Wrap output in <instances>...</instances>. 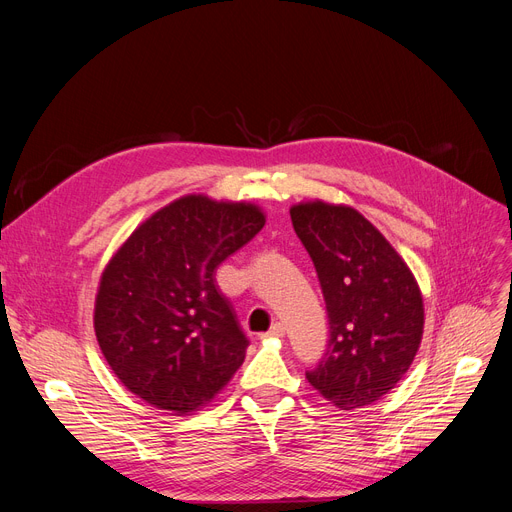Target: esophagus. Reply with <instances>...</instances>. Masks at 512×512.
Wrapping results in <instances>:
<instances>
[{"mask_svg":"<svg viewBox=\"0 0 512 512\" xmlns=\"http://www.w3.org/2000/svg\"><path fill=\"white\" fill-rule=\"evenodd\" d=\"M284 326L282 324H274L272 328H270V332H265L263 334V338H282L284 336Z\"/></svg>","mask_w":512,"mask_h":512,"instance_id":"1","label":"esophagus"}]
</instances>
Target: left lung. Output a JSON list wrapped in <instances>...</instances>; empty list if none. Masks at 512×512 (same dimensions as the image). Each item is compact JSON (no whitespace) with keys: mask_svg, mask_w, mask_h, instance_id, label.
I'll list each match as a JSON object with an SVG mask.
<instances>
[{"mask_svg":"<svg viewBox=\"0 0 512 512\" xmlns=\"http://www.w3.org/2000/svg\"><path fill=\"white\" fill-rule=\"evenodd\" d=\"M324 290L330 342L309 384L340 411L375 405L405 375L423 338V294L407 261L363 213L321 199L290 207Z\"/></svg>","mask_w":512,"mask_h":512,"instance_id":"obj_1","label":"left lung"}]
</instances>
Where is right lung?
I'll return each mask as SVG.
<instances>
[{
	"mask_svg": "<svg viewBox=\"0 0 512 512\" xmlns=\"http://www.w3.org/2000/svg\"><path fill=\"white\" fill-rule=\"evenodd\" d=\"M263 226L255 203L193 193L151 213L122 242L101 272L93 328L126 390L191 415L228 386L249 340L215 270Z\"/></svg>",
	"mask_w": 512,
	"mask_h": 512,
	"instance_id": "add662e5",
	"label": "right lung"
}]
</instances>
